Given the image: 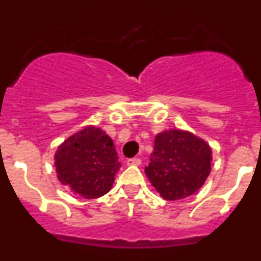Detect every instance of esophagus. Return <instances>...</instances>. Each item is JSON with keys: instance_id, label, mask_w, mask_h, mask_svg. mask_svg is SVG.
<instances>
[{"instance_id": "34e87169", "label": "esophagus", "mask_w": 261, "mask_h": 261, "mask_svg": "<svg viewBox=\"0 0 261 261\" xmlns=\"http://www.w3.org/2000/svg\"><path fill=\"white\" fill-rule=\"evenodd\" d=\"M126 165L128 166H138L141 165V159L137 158V156H135V158H130L126 161Z\"/></svg>"}]
</instances>
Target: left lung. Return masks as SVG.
I'll list each match as a JSON object with an SVG mask.
<instances>
[{
  "mask_svg": "<svg viewBox=\"0 0 261 261\" xmlns=\"http://www.w3.org/2000/svg\"><path fill=\"white\" fill-rule=\"evenodd\" d=\"M212 149L204 140L181 129L155 136L145 174L163 199L175 201L204 186L212 170Z\"/></svg>",
  "mask_w": 261,
  "mask_h": 261,
  "instance_id": "8db88e82",
  "label": "left lung"
}]
</instances>
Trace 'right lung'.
Masks as SVG:
<instances>
[{"label": "right lung", "instance_id": "obj_1", "mask_svg": "<svg viewBox=\"0 0 261 261\" xmlns=\"http://www.w3.org/2000/svg\"><path fill=\"white\" fill-rule=\"evenodd\" d=\"M120 166L112 138L94 125L66 138L55 153L60 183L85 199L106 195Z\"/></svg>", "mask_w": 261, "mask_h": 261}]
</instances>
